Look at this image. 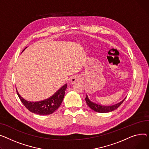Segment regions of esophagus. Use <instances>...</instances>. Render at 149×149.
<instances>
[{
    "mask_svg": "<svg viewBox=\"0 0 149 149\" xmlns=\"http://www.w3.org/2000/svg\"><path fill=\"white\" fill-rule=\"evenodd\" d=\"M81 77L80 76H77V75H74V76H73L71 77L70 82H71V83L74 84V83L78 82L81 81Z\"/></svg>",
    "mask_w": 149,
    "mask_h": 149,
    "instance_id": "34e87169",
    "label": "esophagus"
}]
</instances>
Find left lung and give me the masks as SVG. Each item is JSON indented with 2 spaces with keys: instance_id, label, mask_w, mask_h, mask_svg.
<instances>
[{
  "instance_id": "left-lung-1",
  "label": "left lung",
  "mask_w": 149,
  "mask_h": 149,
  "mask_svg": "<svg viewBox=\"0 0 149 149\" xmlns=\"http://www.w3.org/2000/svg\"><path fill=\"white\" fill-rule=\"evenodd\" d=\"M126 99V98L122 100L121 102H120L118 103H117L114 105H112V106H102L100 105V104H97L96 103H94L92 102H91L89 99L88 98V96H86V98H85V101L88 104V106L92 109L93 110H94L95 112H100V113H106V112H111L113 110H115L116 109H117L121 104V103L124 102V100Z\"/></svg>"
}]
</instances>
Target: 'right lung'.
<instances>
[{
  "mask_svg": "<svg viewBox=\"0 0 149 149\" xmlns=\"http://www.w3.org/2000/svg\"><path fill=\"white\" fill-rule=\"evenodd\" d=\"M67 87V85L65 84L51 97L45 100L36 102L26 100L21 97L17 91V93L22 103L29 111L39 115L45 116L51 114L60 107L63 100Z\"/></svg>",
  "mask_w": 149,
  "mask_h": 149,
  "instance_id": "obj_1",
  "label": "right lung"
}]
</instances>
